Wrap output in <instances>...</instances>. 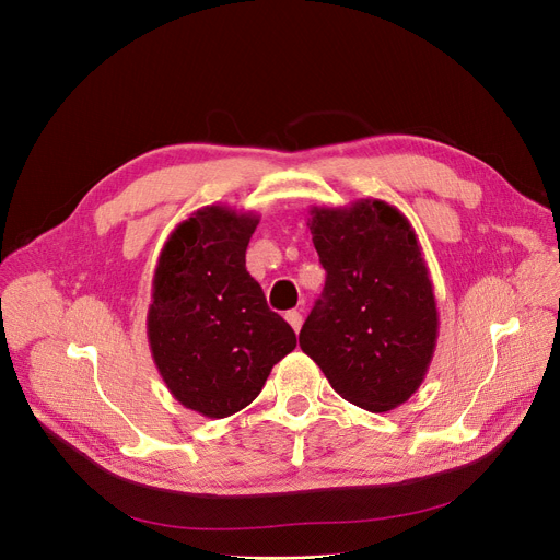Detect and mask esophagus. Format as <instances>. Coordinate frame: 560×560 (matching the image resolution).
<instances>
[{
    "label": "esophagus",
    "instance_id": "obj_1",
    "mask_svg": "<svg viewBox=\"0 0 560 560\" xmlns=\"http://www.w3.org/2000/svg\"><path fill=\"white\" fill-rule=\"evenodd\" d=\"M285 319H288V325L295 329V331H300L302 329V313L300 311H288L285 313Z\"/></svg>",
    "mask_w": 560,
    "mask_h": 560
}]
</instances>
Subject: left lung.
Instances as JSON below:
<instances>
[{"label":"left lung","mask_w":560,"mask_h":560,"mask_svg":"<svg viewBox=\"0 0 560 560\" xmlns=\"http://www.w3.org/2000/svg\"><path fill=\"white\" fill-rule=\"evenodd\" d=\"M308 215L327 281L300 347L342 399L386 413L422 386L438 340L416 229L384 199L313 206Z\"/></svg>","instance_id":"8db88e82"}]
</instances>
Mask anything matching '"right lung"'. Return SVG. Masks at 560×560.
<instances>
[{"mask_svg":"<svg viewBox=\"0 0 560 560\" xmlns=\"http://www.w3.org/2000/svg\"><path fill=\"white\" fill-rule=\"evenodd\" d=\"M258 220L203 206L170 233L152 279L147 340L156 370L176 401L211 420L249 406L298 347L245 268Z\"/></svg>","mask_w":560,"mask_h":560,"instance_id":"right-lung-1","label":"right lung"}]
</instances>
